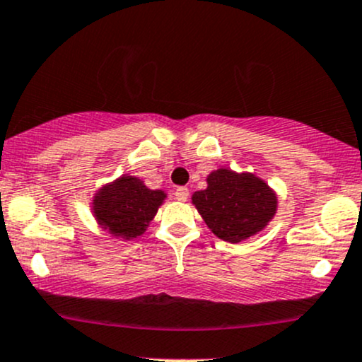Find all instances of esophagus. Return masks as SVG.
Returning <instances> with one entry per match:
<instances>
[{"instance_id": "obj_1", "label": "esophagus", "mask_w": 362, "mask_h": 362, "mask_svg": "<svg viewBox=\"0 0 362 362\" xmlns=\"http://www.w3.org/2000/svg\"><path fill=\"white\" fill-rule=\"evenodd\" d=\"M174 197H176V200L186 202V200H188V198H189L188 188H185V186H180V188H177L176 192H174Z\"/></svg>"}]
</instances>
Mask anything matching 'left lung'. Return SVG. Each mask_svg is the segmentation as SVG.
<instances>
[{
	"mask_svg": "<svg viewBox=\"0 0 362 362\" xmlns=\"http://www.w3.org/2000/svg\"><path fill=\"white\" fill-rule=\"evenodd\" d=\"M206 189L193 194V203L217 238L239 243L257 234L277 210V197L253 174L218 169L206 177Z\"/></svg>",
	"mask_w": 362,
	"mask_h": 362,
	"instance_id": "left-lung-1",
	"label": "left lung"
}]
</instances>
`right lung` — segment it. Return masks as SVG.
Returning a JSON list of instances; mask_svg holds the SVG:
<instances>
[{
    "label": "right lung",
    "mask_w": 362,
    "mask_h": 362,
    "mask_svg": "<svg viewBox=\"0 0 362 362\" xmlns=\"http://www.w3.org/2000/svg\"><path fill=\"white\" fill-rule=\"evenodd\" d=\"M164 198V192H153L144 181L123 176L97 193L93 214L112 235L132 239L144 234Z\"/></svg>",
    "instance_id": "1"
}]
</instances>
